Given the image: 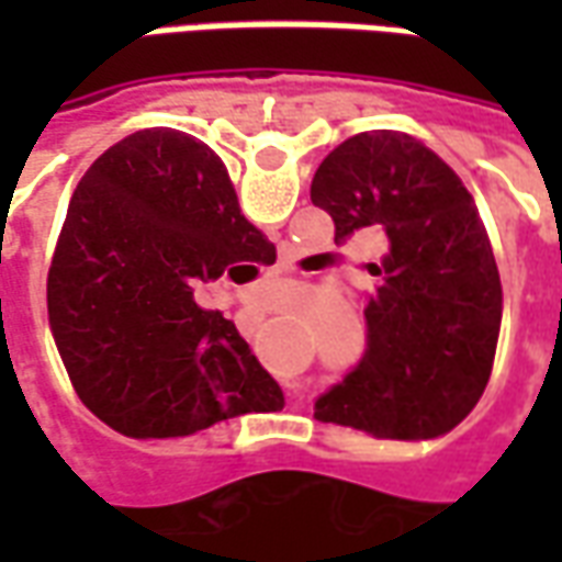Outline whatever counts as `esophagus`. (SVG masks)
Segmentation results:
<instances>
[{
	"label": "esophagus",
	"mask_w": 562,
	"mask_h": 562,
	"mask_svg": "<svg viewBox=\"0 0 562 562\" xmlns=\"http://www.w3.org/2000/svg\"><path fill=\"white\" fill-rule=\"evenodd\" d=\"M261 306H265V310H270V306H268V304H261Z\"/></svg>",
	"instance_id": "34e87169"
}]
</instances>
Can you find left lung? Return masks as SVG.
Here are the masks:
<instances>
[{
    "instance_id": "1",
    "label": "left lung",
    "mask_w": 562,
    "mask_h": 562,
    "mask_svg": "<svg viewBox=\"0 0 562 562\" xmlns=\"http://www.w3.org/2000/svg\"><path fill=\"white\" fill-rule=\"evenodd\" d=\"M313 204L334 240L376 225L364 358L316 401L318 422L389 439L448 434L491 379L503 285L475 201L446 161L403 132H361L318 165Z\"/></svg>"
}]
</instances>
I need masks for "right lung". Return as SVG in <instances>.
<instances>
[{"instance_id": "obj_1", "label": "right lung", "mask_w": 562, "mask_h": 562, "mask_svg": "<svg viewBox=\"0 0 562 562\" xmlns=\"http://www.w3.org/2000/svg\"><path fill=\"white\" fill-rule=\"evenodd\" d=\"M273 252L207 144L144 128L104 149L47 273V316L83 406L135 439L277 409L280 385L234 322L195 304L204 282H246Z\"/></svg>"}]
</instances>
